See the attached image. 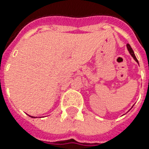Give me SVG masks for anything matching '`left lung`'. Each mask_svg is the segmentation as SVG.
I'll return each mask as SVG.
<instances>
[{
    "label": "left lung",
    "instance_id": "obj_1",
    "mask_svg": "<svg viewBox=\"0 0 149 149\" xmlns=\"http://www.w3.org/2000/svg\"><path fill=\"white\" fill-rule=\"evenodd\" d=\"M127 48H128V50L129 51V53H130V54L134 57V59L138 63H139V61H138V60H137V58H136V56H135V54H134V50H133V49L131 48V46L129 45V44H128L127 45Z\"/></svg>",
    "mask_w": 149,
    "mask_h": 149
}]
</instances>
